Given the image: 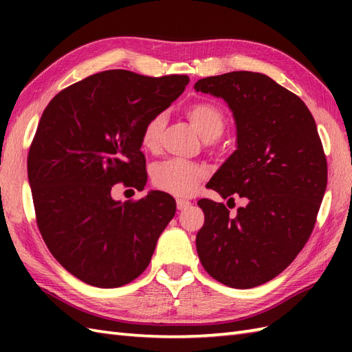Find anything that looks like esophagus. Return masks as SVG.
I'll return each mask as SVG.
<instances>
[{
    "label": "esophagus",
    "instance_id": "34e87169",
    "mask_svg": "<svg viewBox=\"0 0 352 352\" xmlns=\"http://www.w3.org/2000/svg\"><path fill=\"white\" fill-rule=\"evenodd\" d=\"M190 206V201L188 199H177V208L178 210H186Z\"/></svg>",
    "mask_w": 352,
    "mask_h": 352
}]
</instances>
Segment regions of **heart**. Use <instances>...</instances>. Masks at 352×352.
I'll return each instance as SVG.
<instances>
[{
  "label": "heart",
  "instance_id": "heart-1",
  "mask_svg": "<svg viewBox=\"0 0 352 352\" xmlns=\"http://www.w3.org/2000/svg\"><path fill=\"white\" fill-rule=\"evenodd\" d=\"M186 116L204 140L218 139L226 129L223 111L210 101L192 104L186 109ZM164 125H166L164 113H157L148 119L140 134V144L144 149L151 153L159 149ZM151 178L157 189L175 197H189L204 178V169L190 162L166 160L155 164Z\"/></svg>",
  "mask_w": 352,
  "mask_h": 352
}]
</instances>
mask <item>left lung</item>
I'll list each match as a JSON object with an SVG mask.
<instances>
[{
  "label": "left lung",
  "instance_id": "left-lung-1",
  "mask_svg": "<svg viewBox=\"0 0 352 352\" xmlns=\"http://www.w3.org/2000/svg\"><path fill=\"white\" fill-rule=\"evenodd\" d=\"M195 91L222 98L236 124V151L208 182L237 214L199 199L201 265L234 289L267 283L295 260L315 227L327 188V159L316 122L300 96L265 74L234 71L198 80Z\"/></svg>",
  "mask_w": 352,
  "mask_h": 352
}]
</instances>
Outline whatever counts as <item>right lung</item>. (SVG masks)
I'll return each instance as SVG.
<instances>
[{
	"mask_svg": "<svg viewBox=\"0 0 352 352\" xmlns=\"http://www.w3.org/2000/svg\"><path fill=\"white\" fill-rule=\"evenodd\" d=\"M188 83V76L104 71L63 89L43 110L27 160L37 227L52 256L78 280L119 287L151 261L175 199L149 190L122 203L111 198V186L145 188L142 129Z\"/></svg>",
	"mask_w": 352,
	"mask_h": 352,
	"instance_id": "add662e5",
	"label": "right lung"
}]
</instances>
